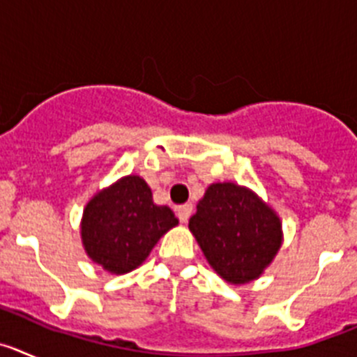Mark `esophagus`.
Returning <instances> with one entry per match:
<instances>
[{"instance_id":"obj_1","label":"esophagus","mask_w":357,"mask_h":357,"mask_svg":"<svg viewBox=\"0 0 357 357\" xmlns=\"http://www.w3.org/2000/svg\"><path fill=\"white\" fill-rule=\"evenodd\" d=\"M191 213H193V206L191 204H185V206H181L176 209V216L182 223H188V220L191 218Z\"/></svg>"}]
</instances>
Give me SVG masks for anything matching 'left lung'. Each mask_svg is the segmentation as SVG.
Listing matches in <instances>:
<instances>
[{
	"label": "left lung",
	"instance_id": "left-lung-1",
	"mask_svg": "<svg viewBox=\"0 0 357 357\" xmlns=\"http://www.w3.org/2000/svg\"><path fill=\"white\" fill-rule=\"evenodd\" d=\"M189 230L211 268L234 286L259 279L282 247V222L275 209L234 182H214L206 189Z\"/></svg>",
	"mask_w": 357,
	"mask_h": 357
}]
</instances>
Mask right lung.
<instances>
[{
    "instance_id": "right-lung-1",
    "label": "right lung",
    "mask_w": 357,
    "mask_h": 357,
    "mask_svg": "<svg viewBox=\"0 0 357 357\" xmlns=\"http://www.w3.org/2000/svg\"><path fill=\"white\" fill-rule=\"evenodd\" d=\"M176 225L173 211L153 202L144 178L127 175L85 204L82 245L93 263L112 275H123L139 268L157 241Z\"/></svg>"
}]
</instances>
